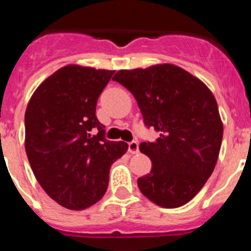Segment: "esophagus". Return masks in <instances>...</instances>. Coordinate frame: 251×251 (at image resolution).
<instances>
[{
	"mask_svg": "<svg viewBox=\"0 0 251 251\" xmlns=\"http://www.w3.org/2000/svg\"><path fill=\"white\" fill-rule=\"evenodd\" d=\"M128 153L136 154L139 153V144L136 141H131L128 142V149H127Z\"/></svg>",
	"mask_w": 251,
	"mask_h": 251,
	"instance_id": "obj_1",
	"label": "esophagus"
}]
</instances>
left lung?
<instances>
[{
	"instance_id": "1",
	"label": "left lung",
	"mask_w": 251,
	"mask_h": 251,
	"mask_svg": "<svg viewBox=\"0 0 251 251\" xmlns=\"http://www.w3.org/2000/svg\"><path fill=\"white\" fill-rule=\"evenodd\" d=\"M112 80L125 86L144 116L160 132L140 151L152 161L137 179L146 198L163 208L186 204L212 175L221 151L223 124L212 91L191 73L173 64L119 70Z\"/></svg>"
}]
</instances>
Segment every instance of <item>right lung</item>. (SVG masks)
Instances as JSON below:
<instances>
[{"label":"right lung","instance_id":"obj_1","mask_svg":"<svg viewBox=\"0 0 251 251\" xmlns=\"http://www.w3.org/2000/svg\"><path fill=\"white\" fill-rule=\"evenodd\" d=\"M114 70L69 64L37 88L25 115V153L37 181L67 209L81 210L102 198L112 163L127 151L105 139L95 116L98 98Z\"/></svg>","mask_w":251,"mask_h":251}]
</instances>
